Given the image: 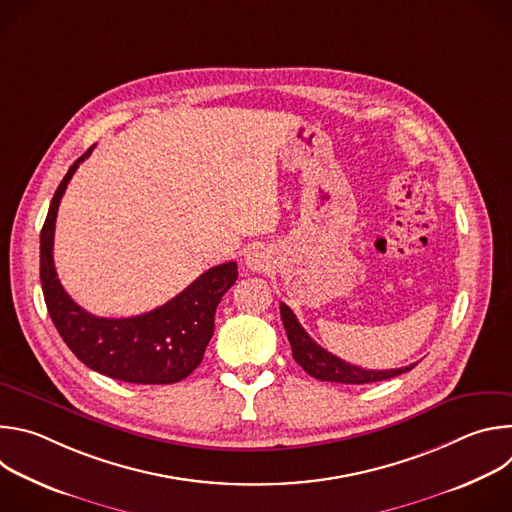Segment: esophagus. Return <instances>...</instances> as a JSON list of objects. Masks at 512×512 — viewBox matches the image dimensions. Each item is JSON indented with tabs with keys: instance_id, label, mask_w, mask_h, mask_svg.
<instances>
[{
	"instance_id": "esophagus-1",
	"label": "esophagus",
	"mask_w": 512,
	"mask_h": 512,
	"mask_svg": "<svg viewBox=\"0 0 512 512\" xmlns=\"http://www.w3.org/2000/svg\"><path fill=\"white\" fill-rule=\"evenodd\" d=\"M245 265H247L251 271H265V269L269 267V259H267L265 251L255 249V251H251V253L247 255Z\"/></svg>"
}]
</instances>
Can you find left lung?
Returning a JSON list of instances; mask_svg holds the SVG:
<instances>
[{"label":"left lung","mask_w":512,"mask_h":512,"mask_svg":"<svg viewBox=\"0 0 512 512\" xmlns=\"http://www.w3.org/2000/svg\"><path fill=\"white\" fill-rule=\"evenodd\" d=\"M283 328L287 334V340L291 344V354L300 367L318 381H330V383H346V385H364V383H377L385 379H393L397 375H403L411 371L417 362L409 364L403 369H389V371H367L354 367V364L330 354L320 344H316L308 332L300 326L296 314L291 312L285 304L279 306Z\"/></svg>","instance_id":"obj_1"}]
</instances>
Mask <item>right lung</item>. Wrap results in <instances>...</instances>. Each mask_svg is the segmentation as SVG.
<instances>
[{"instance_id":"add662e5","label":"right lung","mask_w":512,"mask_h":512,"mask_svg":"<svg viewBox=\"0 0 512 512\" xmlns=\"http://www.w3.org/2000/svg\"><path fill=\"white\" fill-rule=\"evenodd\" d=\"M93 148L68 168L40 233V281L48 314L66 346L89 369L135 385L178 383L202 362L214 334L216 306L237 281V263L210 267L176 298L141 316L99 318L72 302L54 269V227L62 194Z\"/></svg>"}]
</instances>
